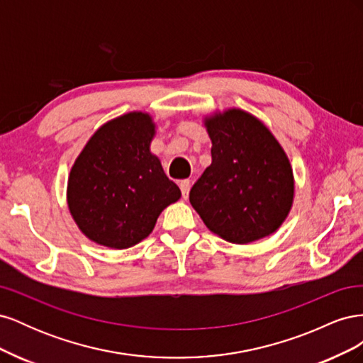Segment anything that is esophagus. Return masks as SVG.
I'll return each instance as SVG.
<instances>
[{"label": "esophagus", "mask_w": 363, "mask_h": 363, "mask_svg": "<svg viewBox=\"0 0 363 363\" xmlns=\"http://www.w3.org/2000/svg\"><path fill=\"white\" fill-rule=\"evenodd\" d=\"M180 191H182V195H183V199L186 200L189 196V191H191V183H189V180H182L180 182Z\"/></svg>", "instance_id": "obj_1"}]
</instances>
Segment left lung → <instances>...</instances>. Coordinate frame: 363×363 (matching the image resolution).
Segmentation results:
<instances>
[{
	"label": "left lung",
	"instance_id": "8db88e82",
	"mask_svg": "<svg viewBox=\"0 0 363 363\" xmlns=\"http://www.w3.org/2000/svg\"><path fill=\"white\" fill-rule=\"evenodd\" d=\"M212 142L208 164L189 201L212 233L250 244L276 233L295 195L291 160L259 118L238 107L203 116Z\"/></svg>",
	"mask_w": 363,
	"mask_h": 363
}]
</instances>
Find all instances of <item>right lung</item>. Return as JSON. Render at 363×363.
Instances as JSON below:
<instances>
[{
	"mask_svg": "<svg viewBox=\"0 0 363 363\" xmlns=\"http://www.w3.org/2000/svg\"><path fill=\"white\" fill-rule=\"evenodd\" d=\"M156 123L133 111L107 121L86 142L69 171L67 203L80 232L113 250L130 248L155 228L159 215L179 201V186L150 147Z\"/></svg>",
	"mask_w": 363,
	"mask_h": 363,
	"instance_id": "right-lung-1",
	"label": "right lung"
}]
</instances>
